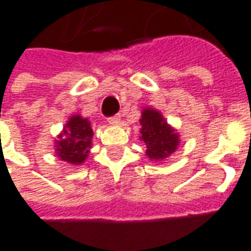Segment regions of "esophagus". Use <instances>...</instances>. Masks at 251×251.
Listing matches in <instances>:
<instances>
[{"label":"esophagus","instance_id":"1","mask_svg":"<svg viewBox=\"0 0 251 251\" xmlns=\"http://www.w3.org/2000/svg\"><path fill=\"white\" fill-rule=\"evenodd\" d=\"M120 120H121L120 115L115 114L113 115V117H110L109 120H107V122H109L110 125H118V124H120Z\"/></svg>","mask_w":251,"mask_h":251}]
</instances>
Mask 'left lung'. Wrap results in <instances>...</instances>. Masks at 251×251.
I'll use <instances>...</instances> for the list:
<instances>
[{"label": "left lung", "mask_w": 251, "mask_h": 251, "mask_svg": "<svg viewBox=\"0 0 251 251\" xmlns=\"http://www.w3.org/2000/svg\"><path fill=\"white\" fill-rule=\"evenodd\" d=\"M140 125V140L145 144V154L151 160H164L179 147V133L168 125L163 114L157 110L144 107Z\"/></svg>", "instance_id": "8db88e82"}]
</instances>
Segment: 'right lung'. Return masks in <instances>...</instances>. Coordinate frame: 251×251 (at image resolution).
<instances>
[{
    "mask_svg": "<svg viewBox=\"0 0 251 251\" xmlns=\"http://www.w3.org/2000/svg\"><path fill=\"white\" fill-rule=\"evenodd\" d=\"M93 136L94 131L88 118L72 115L57 136V140H55L56 157L74 165L83 164L90 152Z\"/></svg>",
    "mask_w": 251,
    "mask_h": 251,
    "instance_id": "obj_1",
    "label": "right lung"
}]
</instances>
